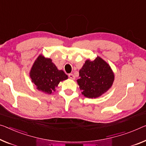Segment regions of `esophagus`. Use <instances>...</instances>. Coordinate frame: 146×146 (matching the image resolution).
Returning a JSON list of instances; mask_svg holds the SVG:
<instances>
[{
	"label": "esophagus",
	"mask_w": 146,
	"mask_h": 146,
	"mask_svg": "<svg viewBox=\"0 0 146 146\" xmlns=\"http://www.w3.org/2000/svg\"><path fill=\"white\" fill-rule=\"evenodd\" d=\"M68 77L71 80H74L75 79V76H74V75L73 74H69Z\"/></svg>",
	"instance_id": "obj_1"
}]
</instances>
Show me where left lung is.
Wrapping results in <instances>:
<instances>
[{
	"mask_svg": "<svg viewBox=\"0 0 146 146\" xmlns=\"http://www.w3.org/2000/svg\"><path fill=\"white\" fill-rule=\"evenodd\" d=\"M79 74L77 82L82 93L89 98L98 97L106 93L111 87L114 80L110 66L99 57L93 61L87 60Z\"/></svg>",
	"mask_w": 146,
	"mask_h": 146,
	"instance_id": "left-lung-1",
	"label": "left lung"
}]
</instances>
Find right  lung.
<instances>
[{
  "label": "right lung",
  "mask_w": 146,
  "mask_h": 146,
  "mask_svg": "<svg viewBox=\"0 0 146 146\" xmlns=\"http://www.w3.org/2000/svg\"><path fill=\"white\" fill-rule=\"evenodd\" d=\"M30 76L38 90L51 94L60 82L68 78L62 70H59L52 60L40 55L31 68Z\"/></svg>",
  "instance_id": "add662e5"
}]
</instances>
